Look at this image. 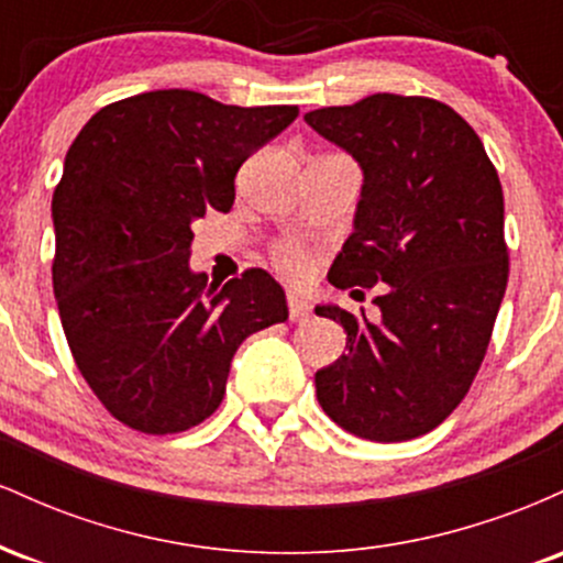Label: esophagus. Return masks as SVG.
<instances>
[{
    "mask_svg": "<svg viewBox=\"0 0 563 563\" xmlns=\"http://www.w3.org/2000/svg\"><path fill=\"white\" fill-rule=\"evenodd\" d=\"M288 314H290V320L303 322L309 314H312V307H309V301L303 299L301 294H288Z\"/></svg>",
    "mask_w": 563,
    "mask_h": 563,
    "instance_id": "1",
    "label": "esophagus"
}]
</instances>
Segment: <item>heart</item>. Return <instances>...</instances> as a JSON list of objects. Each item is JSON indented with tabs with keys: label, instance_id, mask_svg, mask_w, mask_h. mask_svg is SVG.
<instances>
[{
	"label": "heart",
	"instance_id": "heart-1",
	"mask_svg": "<svg viewBox=\"0 0 563 563\" xmlns=\"http://www.w3.org/2000/svg\"><path fill=\"white\" fill-rule=\"evenodd\" d=\"M277 262H280V267L286 269V273H299L303 267V260H301V251L294 249V245H286V249L280 251V256H277Z\"/></svg>",
	"mask_w": 563,
	"mask_h": 563
}]
</instances>
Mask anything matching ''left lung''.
<instances>
[{
  "mask_svg": "<svg viewBox=\"0 0 563 563\" xmlns=\"http://www.w3.org/2000/svg\"><path fill=\"white\" fill-rule=\"evenodd\" d=\"M303 121L363 172L328 280L380 286L378 320L314 307L349 349L314 373L318 402L354 437L416 439L461 405L493 335L508 283L500 179L479 134L429 97L378 92Z\"/></svg>",
  "mask_w": 563,
  "mask_h": 563,
  "instance_id": "left-lung-1",
  "label": "left lung"
}]
</instances>
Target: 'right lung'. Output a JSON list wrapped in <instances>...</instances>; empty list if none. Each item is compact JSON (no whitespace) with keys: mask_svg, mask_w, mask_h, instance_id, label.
I'll return each instance as SVG.
<instances>
[{"mask_svg":"<svg viewBox=\"0 0 563 563\" xmlns=\"http://www.w3.org/2000/svg\"><path fill=\"white\" fill-rule=\"evenodd\" d=\"M296 115L156 89L97 111L68 147L53 196L55 299L81 376L129 429L206 421L245 335L288 320L264 269L206 290L190 243L196 219L232 206L243 161Z\"/></svg>","mask_w":563,"mask_h":563,"instance_id":"obj_1","label":"right lung"}]
</instances>
